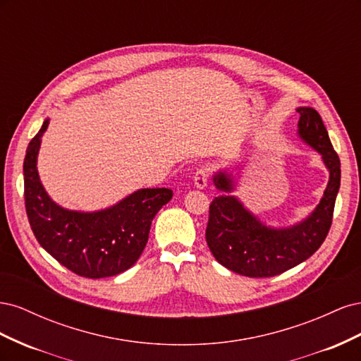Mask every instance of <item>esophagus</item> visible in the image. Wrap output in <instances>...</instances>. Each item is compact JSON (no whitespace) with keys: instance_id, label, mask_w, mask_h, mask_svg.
<instances>
[{"instance_id":"obj_1","label":"esophagus","mask_w":361,"mask_h":361,"mask_svg":"<svg viewBox=\"0 0 361 361\" xmlns=\"http://www.w3.org/2000/svg\"><path fill=\"white\" fill-rule=\"evenodd\" d=\"M207 180H209V170L202 167V169H197V171L194 173V178H192V182H194V187L199 188V190H203L207 187Z\"/></svg>"}]
</instances>
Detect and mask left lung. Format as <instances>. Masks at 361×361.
Wrapping results in <instances>:
<instances>
[{
  "instance_id": "1",
  "label": "left lung",
  "mask_w": 361,
  "mask_h": 361,
  "mask_svg": "<svg viewBox=\"0 0 361 361\" xmlns=\"http://www.w3.org/2000/svg\"><path fill=\"white\" fill-rule=\"evenodd\" d=\"M297 111L300 140L318 152L329 170L322 199L307 216L289 226H268L233 195L236 180L231 170L220 169L212 176L215 188L223 194L209 206L206 243L214 257L236 274L255 279L279 276L307 260L330 231L341 188V159L319 113L312 106H298Z\"/></svg>"
}]
</instances>
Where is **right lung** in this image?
Here are the masks:
<instances>
[{
	"instance_id": "add662e5",
	"label": "right lung",
	"mask_w": 361,
	"mask_h": 361,
	"mask_svg": "<svg viewBox=\"0 0 361 361\" xmlns=\"http://www.w3.org/2000/svg\"><path fill=\"white\" fill-rule=\"evenodd\" d=\"M45 118L24 159L25 207L39 244L75 274L89 279L117 276L133 267L147 244L152 220L173 191L140 188L99 211H73L54 202L40 182L37 157Z\"/></svg>"
}]
</instances>
